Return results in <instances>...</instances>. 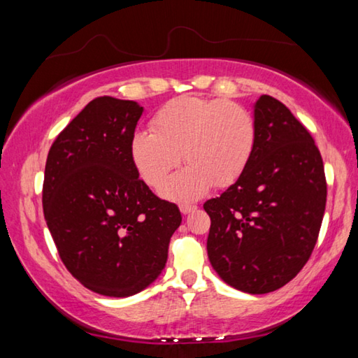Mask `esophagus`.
I'll list each match as a JSON object with an SVG mask.
<instances>
[{
  "mask_svg": "<svg viewBox=\"0 0 358 358\" xmlns=\"http://www.w3.org/2000/svg\"><path fill=\"white\" fill-rule=\"evenodd\" d=\"M196 210H197L196 205H191V203H181L180 205V211L183 215H189V213H192V211H196Z\"/></svg>",
  "mask_w": 358,
  "mask_h": 358,
  "instance_id": "1",
  "label": "esophagus"
}]
</instances>
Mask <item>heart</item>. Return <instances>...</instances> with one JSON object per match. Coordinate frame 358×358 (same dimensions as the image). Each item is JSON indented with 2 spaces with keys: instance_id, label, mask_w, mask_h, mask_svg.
Listing matches in <instances>:
<instances>
[{
  "instance_id": "obj_1",
  "label": "heart",
  "mask_w": 358,
  "mask_h": 358,
  "mask_svg": "<svg viewBox=\"0 0 358 358\" xmlns=\"http://www.w3.org/2000/svg\"><path fill=\"white\" fill-rule=\"evenodd\" d=\"M151 128L132 137V162L145 183L156 187L180 164L183 153L187 166L162 186V194L172 201H192L210 186L235 183L256 145L254 117L234 101L180 96L156 112Z\"/></svg>"
}]
</instances>
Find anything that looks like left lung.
I'll use <instances>...</instances> for the list:
<instances>
[{
	"mask_svg": "<svg viewBox=\"0 0 358 358\" xmlns=\"http://www.w3.org/2000/svg\"><path fill=\"white\" fill-rule=\"evenodd\" d=\"M256 145L243 173L203 203L211 266L229 286L266 294L299 275L316 246L327 181L305 126L268 94L254 106Z\"/></svg>",
	"mask_w": 358,
	"mask_h": 358,
	"instance_id": "obj_1",
	"label": "left lung"
}]
</instances>
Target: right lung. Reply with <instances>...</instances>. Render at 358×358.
Here are the masks:
<instances>
[{
	"mask_svg": "<svg viewBox=\"0 0 358 358\" xmlns=\"http://www.w3.org/2000/svg\"><path fill=\"white\" fill-rule=\"evenodd\" d=\"M143 107L101 96L59 132L45 162L42 207L66 268L96 294L129 296L153 282L181 224L132 162Z\"/></svg>",
	"mask_w": 358,
	"mask_h": 358,
	"instance_id": "right-lung-1",
	"label": "right lung"
}]
</instances>
